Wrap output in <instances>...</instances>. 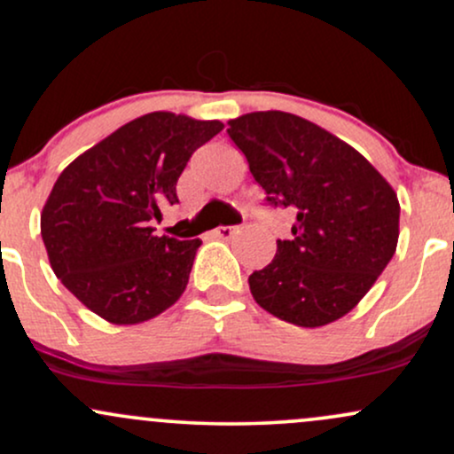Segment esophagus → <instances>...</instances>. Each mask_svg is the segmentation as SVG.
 Instances as JSON below:
<instances>
[{"label":"esophagus","mask_w":454,"mask_h":454,"mask_svg":"<svg viewBox=\"0 0 454 454\" xmlns=\"http://www.w3.org/2000/svg\"><path fill=\"white\" fill-rule=\"evenodd\" d=\"M238 231V227H233V225H221V227H216V229H214V236H216V238H223V240H229V238H231L233 236V233H236Z\"/></svg>","instance_id":"1"}]
</instances>
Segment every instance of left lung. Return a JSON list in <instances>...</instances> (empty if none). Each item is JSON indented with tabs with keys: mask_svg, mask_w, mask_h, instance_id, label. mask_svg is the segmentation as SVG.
<instances>
[{
	"mask_svg": "<svg viewBox=\"0 0 454 454\" xmlns=\"http://www.w3.org/2000/svg\"><path fill=\"white\" fill-rule=\"evenodd\" d=\"M272 207H289V240L248 277L254 302L283 322L317 328L373 287L399 240V200L360 152L304 117L257 111L229 120Z\"/></svg>",
	"mask_w": 454,
	"mask_h": 454,
	"instance_id": "left-lung-1",
	"label": "left lung"
}]
</instances>
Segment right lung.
Wrapping results in <instances>:
<instances>
[{
  "label": "right lung",
  "mask_w": 454,
  "mask_h": 454,
  "mask_svg": "<svg viewBox=\"0 0 454 454\" xmlns=\"http://www.w3.org/2000/svg\"><path fill=\"white\" fill-rule=\"evenodd\" d=\"M223 130L169 111L137 117L59 173L40 233L55 277L106 322L141 324L184 294L201 240L156 236L197 147Z\"/></svg>",
  "instance_id": "right-lung-1"
}]
</instances>
